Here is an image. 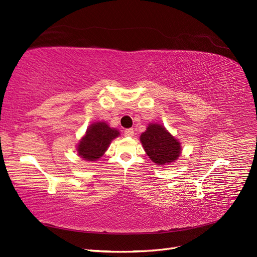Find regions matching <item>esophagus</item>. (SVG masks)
<instances>
[{"mask_svg":"<svg viewBox=\"0 0 257 257\" xmlns=\"http://www.w3.org/2000/svg\"><path fill=\"white\" fill-rule=\"evenodd\" d=\"M124 136L125 137H133L134 136V130L133 128H127L124 131Z\"/></svg>","mask_w":257,"mask_h":257,"instance_id":"obj_1","label":"esophagus"}]
</instances>
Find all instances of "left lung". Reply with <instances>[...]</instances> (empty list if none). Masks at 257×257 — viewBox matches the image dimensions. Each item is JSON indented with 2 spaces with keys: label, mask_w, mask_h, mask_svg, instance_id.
<instances>
[{
  "label": "left lung",
  "mask_w": 257,
  "mask_h": 257,
  "mask_svg": "<svg viewBox=\"0 0 257 257\" xmlns=\"http://www.w3.org/2000/svg\"><path fill=\"white\" fill-rule=\"evenodd\" d=\"M140 141L149 158L156 165H170L178 161L182 153L179 139L158 123H149L147 130L140 135Z\"/></svg>",
  "instance_id": "8db88e82"
}]
</instances>
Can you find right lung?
<instances>
[{
    "label": "right lung",
    "instance_id": "obj_1",
    "mask_svg": "<svg viewBox=\"0 0 257 257\" xmlns=\"http://www.w3.org/2000/svg\"><path fill=\"white\" fill-rule=\"evenodd\" d=\"M119 135L120 132L110 127L105 121L93 122L76 145L77 155L83 161H98L107 151L111 141Z\"/></svg>",
    "mask_w": 257,
    "mask_h": 257
}]
</instances>
